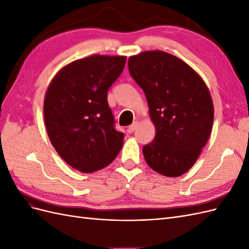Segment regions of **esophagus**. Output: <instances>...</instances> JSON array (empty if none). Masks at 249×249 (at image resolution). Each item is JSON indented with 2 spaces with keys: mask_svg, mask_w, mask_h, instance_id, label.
Wrapping results in <instances>:
<instances>
[{
  "mask_svg": "<svg viewBox=\"0 0 249 249\" xmlns=\"http://www.w3.org/2000/svg\"><path fill=\"white\" fill-rule=\"evenodd\" d=\"M138 124H139V123H138V122H134L131 125L127 126V132H129V133H133L135 130L137 129Z\"/></svg>",
  "mask_w": 249,
  "mask_h": 249,
  "instance_id": "obj_1",
  "label": "esophagus"
}]
</instances>
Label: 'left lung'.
Masks as SVG:
<instances>
[{
  "label": "left lung",
  "instance_id": "obj_1",
  "mask_svg": "<svg viewBox=\"0 0 249 249\" xmlns=\"http://www.w3.org/2000/svg\"><path fill=\"white\" fill-rule=\"evenodd\" d=\"M129 71L142 88L155 139L143 146L148 166L162 176L184 175L207 144L214 106L205 81L183 60L163 51L129 58Z\"/></svg>",
  "mask_w": 249,
  "mask_h": 249
}]
</instances>
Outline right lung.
<instances>
[{"instance_id":"right-lung-1","label":"right lung","mask_w":249,"mask_h":249,"mask_svg":"<svg viewBox=\"0 0 249 249\" xmlns=\"http://www.w3.org/2000/svg\"><path fill=\"white\" fill-rule=\"evenodd\" d=\"M125 56L92 55L63 66L44 95V124L59 156L90 173L115 159L124 134L114 129L107 92L123 72Z\"/></svg>"}]
</instances>
